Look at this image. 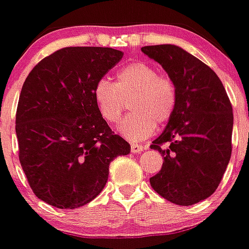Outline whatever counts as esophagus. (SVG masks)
<instances>
[{
    "label": "esophagus",
    "instance_id": "esophagus-1",
    "mask_svg": "<svg viewBox=\"0 0 249 249\" xmlns=\"http://www.w3.org/2000/svg\"><path fill=\"white\" fill-rule=\"evenodd\" d=\"M130 148H131V152L133 153H141L144 151V147L141 144H135V143H133V144L130 145Z\"/></svg>",
    "mask_w": 249,
    "mask_h": 249
}]
</instances>
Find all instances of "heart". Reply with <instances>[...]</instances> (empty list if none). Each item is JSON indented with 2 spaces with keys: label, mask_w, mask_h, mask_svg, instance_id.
I'll return each mask as SVG.
<instances>
[{
  "label": "heart",
  "mask_w": 249,
  "mask_h": 249,
  "mask_svg": "<svg viewBox=\"0 0 249 249\" xmlns=\"http://www.w3.org/2000/svg\"><path fill=\"white\" fill-rule=\"evenodd\" d=\"M93 98L101 116L116 124L130 100V114L121 121L119 131L129 141H143L157 124L171 119L178 105V87L174 79L161 75L155 66L135 61L120 69L115 83L100 79L93 88Z\"/></svg>",
  "instance_id": "b5f03b06"
}]
</instances>
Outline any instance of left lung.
<instances>
[{
  "label": "left lung",
  "instance_id": "obj_1",
  "mask_svg": "<svg viewBox=\"0 0 249 249\" xmlns=\"http://www.w3.org/2000/svg\"><path fill=\"white\" fill-rule=\"evenodd\" d=\"M178 87V105L151 148L163 157L151 187L167 201L192 206L217 189L231 156L233 107L210 66L174 44L145 46Z\"/></svg>",
  "mask_w": 249,
  "mask_h": 249
}]
</instances>
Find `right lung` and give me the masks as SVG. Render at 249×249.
Listing matches in <instances>:
<instances>
[{"mask_svg": "<svg viewBox=\"0 0 249 249\" xmlns=\"http://www.w3.org/2000/svg\"><path fill=\"white\" fill-rule=\"evenodd\" d=\"M124 52L65 47L26 76L16 110L19 160L32 191L57 209H78L100 195L115 157L130 144L101 116L93 88Z\"/></svg>", "mask_w": 249, "mask_h": 249, "instance_id": "obj_1", "label": "right lung"}]
</instances>
